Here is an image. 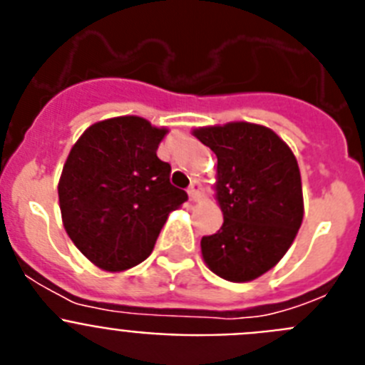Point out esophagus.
<instances>
[{
    "instance_id": "obj_1",
    "label": "esophagus",
    "mask_w": 365,
    "mask_h": 365,
    "mask_svg": "<svg viewBox=\"0 0 365 365\" xmlns=\"http://www.w3.org/2000/svg\"><path fill=\"white\" fill-rule=\"evenodd\" d=\"M201 193H202L201 182H197V180H193L192 185H190V188H188L190 199H192V201H199V199H201Z\"/></svg>"
}]
</instances>
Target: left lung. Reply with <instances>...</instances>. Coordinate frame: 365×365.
<instances>
[{"mask_svg": "<svg viewBox=\"0 0 365 365\" xmlns=\"http://www.w3.org/2000/svg\"><path fill=\"white\" fill-rule=\"evenodd\" d=\"M217 157L215 199L222 227L201 240L206 267L234 283L252 282L291 248L303 221L298 160L272 130L228 122L193 130Z\"/></svg>", "mask_w": 365, "mask_h": 365, "instance_id": "left-lung-1", "label": "left lung"}]
</instances>
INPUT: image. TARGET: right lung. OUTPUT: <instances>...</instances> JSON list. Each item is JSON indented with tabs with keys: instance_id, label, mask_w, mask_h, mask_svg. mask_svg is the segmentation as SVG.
Returning <instances> with one entry per match:
<instances>
[{
	"instance_id": "obj_1",
	"label": "right lung",
	"mask_w": 365,
	"mask_h": 365,
	"mask_svg": "<svg viewBox=\"0 0 365 365\" xmlns=\"http://www.w3.org/2000/svg\"><path fill=\"white\" fill-rule=\"evenodd\" d=\"M166 133L128 115L89 125L71 148L58 182L62 221L98 269L122 272L143 263L170 212L188 199L157 157Z\"/></svg>"
}]
</instances>
